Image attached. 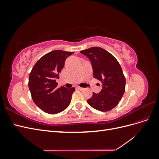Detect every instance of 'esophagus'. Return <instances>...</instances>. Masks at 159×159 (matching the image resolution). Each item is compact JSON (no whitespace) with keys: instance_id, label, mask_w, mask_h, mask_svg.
Returning <instances> with one entry per match:
<instances>
[{"instance_id":"34e87169","label":"esophagus","mask_w":159,"mask_h":159,"mask_svg":"<svg viewBox=\"0 0 159 159\" xmlns=\"http://www.w3.org/2000/svg\"><path fill=\"white\" fill-rule=\"evenodd\" d=\"M78 89H80V90H84V88H81V87H78Z\"/></svg>"}]
</instances>
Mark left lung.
Wrapping results in <instances>:
<instances>
[{"label": "left lung", "mask_w": 159, "mask_h": 159, "mask_svg": "<svg viewBox=\"0 0 159 159\" xmlns=\"http://www.w3.org/2000/svg\"><path fill=\"white\" fill-rule=\"evenodd\" d=\"M87 56L92 65L93 77L103 84L102 91L88 99L91 107L100 111L113 109L121 99L125 89V77L117 59L99 47L80 51Z\"/></svg>", "instance_id": "obj_1"}]
</instances>
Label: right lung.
I'll return each mask as SVG.
<instances>
[{
    "label": "right lung",
    "mask_w": 159,
    "mask_h": 159,
    "mask_svg": "<svg viewBox=\"0 0 159 159\" xmlns=\"http://www.w3.org/2000/svg\"><path fill=\"white\" fill-rule=\"evenodd\" d=\"M73 52L54 50L43 56L34 66L29 75L28 87L33 102L43 111L56 114L69 106L75 88H57L56 81L65 60Z\"/></svg>",
    "instance_id": "add662e5"
}]
</instances>
